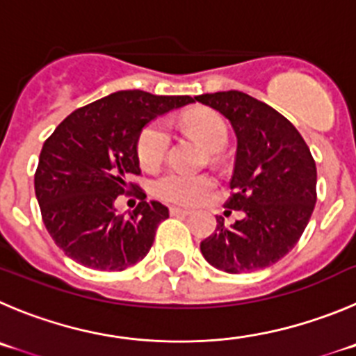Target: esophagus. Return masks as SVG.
Instances as JSON below:
<instances>
[{
  "mask_svg": "<svg viewBox=\"0 0 356 356\" xmlns=\"http://www.w3.org/2000/svg\"><path fill=\"white\" fill-rule=\"evenodd\" d=\"M170 214L172 216H189L191 214V211H188V209H181V207H170Z\"/></svg>",
  "mask_w": 356,
  "mask_h": 356,
  "instance_id": "1",
  "label": "esophagus"
}]
</instances>
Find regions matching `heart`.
<instances>
[{
    "label": "heart",
    "mask_w": 356,
    "mask_h": 356,
    "mask_svg": "<svg viewBox=\"0 0 356 356\" xmlns=\"http://www.w3.org/2000/svg\"><path fill=\"white\" fill-rule=\"evenodd\" d=\"M184 128L207 151H221L227 145V122L211 108H198L186 115ZM168 145H170V133L165 122L154 121L145 126L137 140V156L142 167L147 170L158 168L167 156ZM212 188H214V179L211 175H191L182 172H168L154 184V191L159 198L184 205L198 204L211 193Z\"/></svg>",
    "instance_id": "1"
}]
</instances>
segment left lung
I'll use <instances>...</instances> for the list:
<instances>
[{
    "instance_id": "8db88e82",
    "label": "left lung",
    "mask_w": 356,
    "mask_h": 356,
    "mask_svg": "<svg viewBox=\"0 0 356 356\" xmlns=\"http://www.w3.org/2000/svg\"><path fill=\"white\" fill-rule=\"evenodd\" d=\"M195 99L234 128V193L225 207L244 212L230 227L216 216L218 227L202 241V254L228 274L260 270L290 253L304 234L316 204V163L297 128L267 103L241 91Z\"/></svg>"
}]
</instances>
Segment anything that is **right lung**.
<instances>
[{"instance_id":"1","label":"right lung","mask_w":356,"mask_h":356,"mask_svg":"<svg viewBox=\"0 0 356 356\" xmlns=\"http://www.w3.org/2000/svg\"><path fill=\"white\" fill-rule=\"evenodd\" d=\"M191 96L118 91L68 115L40 152L35 193L43 225L66 257L95 270H124L149 253L168 218L159 202L115 214V198L137 189V140L147 122L193 103Z\"/></svg>"}]
</instances>
